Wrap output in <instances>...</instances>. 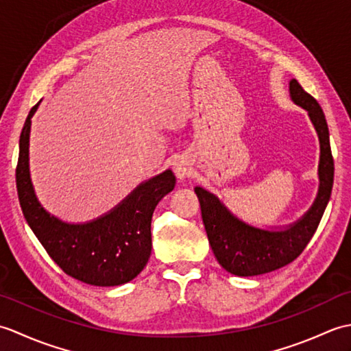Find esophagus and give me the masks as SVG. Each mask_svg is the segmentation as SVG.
<instances>
[{"instance_id":"esophagus-1","label":"esophagus","mask_w":351,"mask_h":351,"mask_svg":"<svg viewBox=\"0 0 351 351\" xmlns=\"http://www.w3.org/2000/svg\"><path fill=\"white\" fill-rule=\"evenodd\" d=\"M190 162L184 158H180L173 164V171L178 178V181H185L190 175Z\"/></svg>"}]
</instances>
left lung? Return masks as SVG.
Here are the masks:
<instances>
[{"label":"left lung","instance_id":"obj_1","mask_svg":"<svg viewBox=\"0 0 351 351\" xmlns=\"http://www.w3.org/2000/svg\"><path fill=\"white\" fill-rule=\"evenodd\" d=\"M289 96L295 106L308 111L319 140L318 193L309 210L299 220L279 229L249 225L221 200L202 187H196L208 241L226 271L235 276H258L278 270L300 255L319 225L333 187V158L329 128L319 104L303 90L297 80L289 81Z\"/></svg>","mask_w":351,"mask_h":351}]
</instances>
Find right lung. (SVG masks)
Wrapping results in <instances>:
<instances>
[{"label":"right lung","mask_w":351,"mask_h":351,"mask_svg":"<svg viewBox=\"0 0 351 351\" xmlns=\"http://www.w3.org/2000/svg\"><path fill=\"white\" fill-rule=\"evenodd\" d=\"M40 102L29 110L19 138L16 187L24 217L37 240L62 270L88 285L117 287L146 267L152 250L151 221L155 206L175 189L170 169L137 185L121 204L86 223L51 215L37 199L29 176V130Z\"/></svg>","instance_id":"obj_1"}]
</instances>
